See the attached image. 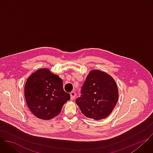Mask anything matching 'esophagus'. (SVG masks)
<instances>
[{"instance_id": "obj_1", "label": "esophagus", "mask_w": 153, "mask_h": 153, "mask_svg": "<svg viewBox=\"0 0 153 153\" xmlns=\"http://www.w3.org/2000/svg\"><path fill=\"white\" fill-rule=\"evenodd\" d=\"M76 93L75 92H74V91H73V92H71V93H70V96H71V100H73V99H74V98H75V97H76Z\"/></svg>"}]
</instances>
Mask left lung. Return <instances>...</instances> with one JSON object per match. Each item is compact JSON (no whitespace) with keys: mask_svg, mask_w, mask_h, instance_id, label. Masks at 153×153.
<instances>
[{"mask_svg":"<svg viewBox=\"0 0 153 153\" xmlns=\"http://www.w3.org/2000/svg\"><path fill=\"white\" fill-rule=\"evenodd\" d=\"M80 97L76 104L85 116L94 120L106 118L116 106L119 92L114 79L107 73L91 70L82 87Z\"/></svg>","mask_w":153,"mask_h":153,"instance_id":"1","label":"left lung"}]
</instances>
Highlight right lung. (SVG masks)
I'll return each instance as SVG.
<instances>
[{
  "mask_svg": "<svg viewBox=\"0 0 153 153\" xmlns=\"http://www.w3.org/2000/svg\"><path fill=\"white\" fill-rule=\"evenodd\" d=\"M24 92L30 110L43 120L57 116L70 99V94L63 90L62 79L47 68L40 69L28 78Z\"/></svg>",
  "mask_w": 153,
  "mask_h": 153,
  "instance_id": "1",
  "label": "right lung"
}]
</instances>
